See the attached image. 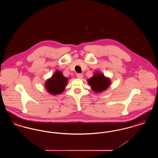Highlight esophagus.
Here are the masks:
<instances>
[{
    "mask_svg": "<svg viewBox=\"0 0 158 158\" xmlns=\"http://www.w3.org/2000/svg\"><path fill=\"white\" fill-rule=\"evenodd\" d=\"M76 76H77V77L81 79V78H82L83 77V74L82 73H77Z\"/></svg>",
    "mask_w": 158,
    "mask_h": 158,
    "instance_id": "obj_1",
    "label": "esophagus"
}]
</instances>
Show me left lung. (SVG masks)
<instances>
[{"label":"left lung","instance_id":"obj_1","mask_svg":"<svg viewBox=\"0 0 158 158\" xmlns=\"http://www.w3.org/2000/svg\"><path fill=\"white\" fill-rule=\"evenodd\" d=\"M88 83L91 86L92 90L96 92H99L105 90L110 85L108 78L104 75L97 73L93 77L88 79Z\"/></svg>","mask_w":158,"mask_h":158}]
</instances>
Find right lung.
<instances>
[{
    "label": "right lung",
    "instance_id": "1",
    "mask_svg": "<svg viewBox=\"0 0 158 158\" xmlns=\"http://www.w3.org/2000/svg\"><path fill=\"white\" fill-rule=\"evenodd\" d=\"M68 80V78L63 76L61 72L57 70L52 78L45 83L46 89L53 95L59 94L64 90Z\"/></svg>",
    "mask_w": 158,
    "mask_h": 158
}]
</instances>
